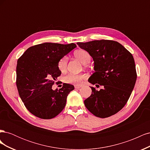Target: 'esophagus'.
Wrapping results in <instances>:
<instances>
[{
    "mask_svg": "<svg viewBox=\"0 0 150 150\" xmlns=\"http://www.w3.org/2000/svg\"><path fill=\"white\" fill-rule=\"evenodd\" d=\"M74 88H75V89H79L80 88H81V86H80V85H75L74 86Z\"/></svg>",
    "mask_w": 150,
    "mask_h": 150,
    "instance_id": "1",
    "label": "esophagus"
}]
</instances>
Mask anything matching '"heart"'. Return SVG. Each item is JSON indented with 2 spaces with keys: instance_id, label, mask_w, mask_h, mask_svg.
<instances>
[{
  "instance_id": "heart-1",
  "label": "heart",
  "mask_w": 150,
  "mask_h": 150,
  "mask_svg": "<svg viewBox=\"0 0 150 150\" xmlns=\"http://www.w3.org/2000/svg\"><path fill=\"white\" fill-rule=\"evenodd\" d=\"M74 56L78 59L84 64H88L91 61V56L88 52L85 50L80 49L78 50L74 53ZM68 61V58L67 56L62 57L59 61L57 66L58 69L61 71H64L67 67ZM86 79V75L83 74H69L66 75L64 78V81L67 83L74 84H80L83 82V81Z\"/></svg>"
}]
</instances>
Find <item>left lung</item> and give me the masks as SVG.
Listing matches in <instances>:
<instances>
[{"instance_id":"8db88e82","label":"left lung","mask_w":150,"mask_h":150,"mask_svg":"<svg viewBox=\"0 0 150 150\" xmlns=\"http://www.w3.org/2000/svg\"><path fill=\"white\" fill-rule=\"evenodd\" d=\"M77 44L93 59L95 71L88 81L104 86L99 91L91 87L92 93L84 100L85 106L101 118L115 115L125 106L137 81L133 55L121 44L111 40Z\"/></svg>"}]
</instances>
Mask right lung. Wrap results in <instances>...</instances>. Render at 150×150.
Segmentation results:
<instances>
[{
	"instance_id": "1",
	"label": "right lung",
	"mask_w": 150,
	"mask_h": 150,
	"mask_svg": "<svg viewBox=\"0 0 150 150\" xmlns=\"http://www.w3.org/2000/svg\"><path fill=\"white\" fill-rule=\"evenodd\" d=\"M75 47L74 43L45 42L29 47L18 59V92L25 108L34 116L52 119L64 108L67 95L74 89V86L63 83L59 90H52V86L61 74L59 61Z\"/></svg>"
}]
</instances>
